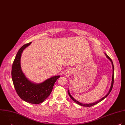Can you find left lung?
<instances>
[{
  "label": "left lung",
  "instance_id": "obj_1",
  "mask_svg": "<svg viewBox=\"0 0 125 125\" xmlns=\"http://www.w3.org/2000/svg\"><path fill=\"white\" fill-rule=\"evenodd\" d=\"M105 54L106 55V57H107V58L108 59H109L110 60V61L111 62V63H112V67H113V74H112V83H111V86H110V90H109V92L108 93V94H107L104 97H103V98H102L101 99H100V100H98V101H96L95 102H94V103H89V104H83V103H80V102H79V101H77L75 99H74L72 96V95H71V94H70V93H69V90L68 91V94H69V96H70V97H71V98L74 101H75L76 103H77V104H78L79 105H81V106H84V107H91V106H94V105H95V104H97L98 103H99V102H100V101H101L102 100H103L105 98H106L107 96L108 95H109V94H110V93L111 92V90H112V87H113V83H114V65H113V62H112V59L107 55L106 53H105Z\"/></svg>",
  "mask_w": 125,
  "mask_h": 125
}]
</instances>
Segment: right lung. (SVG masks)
<instances>
[{
    "label": "right lung",
    "mask_w": 125,
    "mask_h": 125,
    "mask_svg": "<svg viewBox=\"0 0 125 125\" xmlns=\"http://www.w3.org/2000/svg\"><path fill=\"white\" fill-rule=\"evenodd\" d=\"M31 43L23 45L17 52L12 67V79L16 93L26 102L38 104L43 102L51 94L56 80L60 76H53L40 83H34L30 81L23 73L20 59L23 51Z\"/></svg>",
    "instance_id": "right-lung-1"
}]
</instances>
